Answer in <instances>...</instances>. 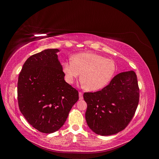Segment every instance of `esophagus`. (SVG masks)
I'll list each match as a JSON object with an SVG mask.
<instances>
[{
    "label": "esophagus",
    "mask_w": 159,
    "mask_h": 159,
    "mask_svg": "<svg viewBox=\"0 0 159 159\" xmlns=\"http://www.w3.org/2000/svg\"><path fill=\"white\" fill-rule=\"evenodd\" d=\"M83 93L82 92H79V99L80 100H82L83 99Z\"/></svg>",
    "instance_id": "34e87169"
}]
</instances>
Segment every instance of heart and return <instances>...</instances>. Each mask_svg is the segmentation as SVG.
<instances>
[{
	"instance_id": "b5f03b06",
	"label": "heart",
	"mask_w": 159,
	"mask_h": 159,
	"mask_svg": "<svg viewBox=\"0 0 159 159\" xmlns=\"http://www.w3.org/2000/svg\"><path fill=\"white\" fill-rule=\"evenodd\" d=\"M116 70L115 62L102 56L92 52L75 54L72 60L63 64V71L69 84L80 75L85 88L96 91L105 87L111 80Z\"/></svg>"
}]
</instances>
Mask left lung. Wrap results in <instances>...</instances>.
<instances>
[{
    "label": "left lung",
    "mask_w": 159,
    "mask_h": 159,
    "mask_svg": "<svg viewBox=\"0 0 159 159\" xmlns=\"http://www.w3.org/2000/svg\"><path fill=\"white\" fill-rule=\"evenodd\" d=\"M85 120L95 133L112 135L125 128L133 117L139 100L137 75L133 71L115 75L106 87L96 92H86Z\"/></svg>",
    "instance_id": "left-lung-1"
}]
</instances>
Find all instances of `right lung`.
<instances>
[{
    "label": "right lung",
    "mask_w": 159,
    "mask_h": 159,
    "mask_svg": "<svg viewBox=\"0 0 159 159\" xmlns=\"http://www.w3.org/2000/svg\"><path fill=\"white\" fill-rule=\"evenodd\" d=\"M58 52L47 49L31 56L18 77L19 109L29 124L44 133L63 126L79 99L78 91L64 80Z\"/></svg>",
    "instance_id": "add662e5"
}]
</instances>
